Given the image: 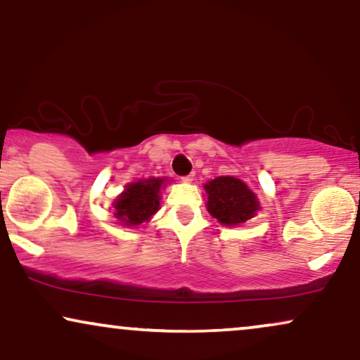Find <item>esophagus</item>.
I'll use <instances>...</instances> for the list:
<instances>
[{"mask_svg": "<svg viewBox=\"0 0 360 360\" xmlns=\"http://www.w3.org/2000/svg\"><path fill=\"white\" fill-rule=\"evenodd\" d=\"M193 179H194V172H191V174H188V176H183L184 183H191Z\"/></svg>", "mask_w": 360, "mask_h": 360, "instance_id": "1", "label": "esophagus"}]
</instances>
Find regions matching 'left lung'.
Here are the masks:
<instances>
[{"instance_id":"8db88e82","label":"left lung","mask_w":360,"mask_h":360,"mask_svg":"<svg viewBox=\"0 0 360 360\" xmlns=\"http://www.w3.org/2000/svg\"><path fill=\"white\" fill-rule=\"evenodd\" d=\"M207 211L224 226H238L254 217L259 209L256 194L240 179L221 176L207 183Z\"/></svg>"}]
</instances>
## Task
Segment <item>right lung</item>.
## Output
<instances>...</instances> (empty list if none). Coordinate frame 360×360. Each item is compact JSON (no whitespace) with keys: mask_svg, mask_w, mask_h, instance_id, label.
<instances>
[{"mask_svg":"<svg viewBox=\"0 0 360 360\" xmlns=\"http://www.w3.org/2000/svg\"><path fill=\"white\" fill-rule=\"evenodd\" d=\"M162 181L158 177L129 184L115 202V216L126 226H138L149 219L159 207V189Z\"/></svg>","mask_w":360,"mask_h":360,"instance_id":"add662e5","label":"right lung"}]
</instances>
